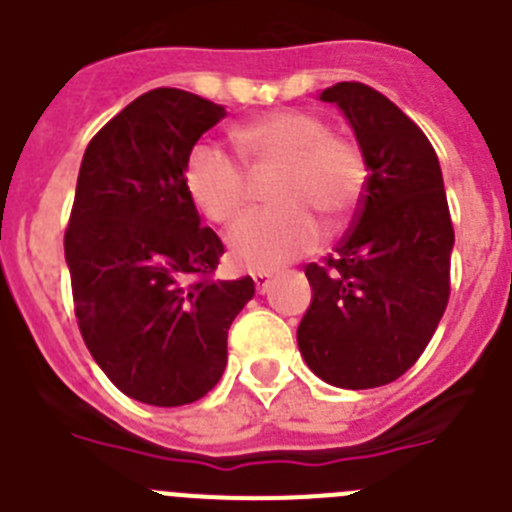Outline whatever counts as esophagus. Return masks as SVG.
Masks as SVG:
<instances>
[{
    "mask_svg": "<svg viewBox=\"0 0 512 512\" xmlns=\"http://www.w3.org/2000/svg\"><path fill=\"white\" fill-rule=\"evenodd\" d=\"M252 280H255V288L260 290V293H265V290L273 285V278L267 273H252Z\"/></svg>",
    "mask_w": 512,
    "mask_h": 512,
    "instance_id": "obj_1",
    "label": "esophagus"
}]
</instances>
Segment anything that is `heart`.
<instances>
[{"instance_id":"obj_1","label":"heart","mask_w":512,"mask_h":512,"mask_svg":"<svg viewBox=\"0 0 512 512\" xmlns=\"http://www.w3.org/2000/svg\"><path fill=\"white\" fill-rule=\"evenodd\" d=\"M234 142L255 168H280L270 191L278 209L247 214L227 234L232 260L252 273H270L311 252L321 242V224L312 214L342 222L365 191L367 165L357 142L331 135L316 114L298 109L262 114L239 124ZM183 186L196 209L216 224L232 222L245 209V170L209 142L193 145L186 155Z\"/></svg>"}]
</instances>
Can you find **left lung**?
<instances>
[{"instance_id":"left-lung-1","label":"left lung","mask_w":512,"mask_h":512,"mask_svg":"<svg viewBox=\"0 0 512 512\" xmlns=\"http://www.w3.org/2000/svg\"><path fill=\"white\" fill-rule=\"evenodd\" d=\"M321 101L349 119L370 176L334 255L306 265L313 298L298 349L329 385L380 388L416 365L449 303L444 178L428 137L388 96L342 81Z\"/></svg>"}]
</instances>
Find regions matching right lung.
<instances>
[{"label":"right lung","instance_id":"obj_1","mask_svg":"<svg viewBox=\"0 0 512 512\" xmlns=\"http://www.w3.org/2000/svg\"><path fill=\"white\" fill-rule=\"evenodd\" d=\"M224 107L181 89L137 96L94 135L78 170L66 262L81 336L124 395L173 408L227 367V331L252 278L214 280L222 239L201 227L183 163Z\"/></svg>","mask_w":512,"mask_h":512}]
</instances>
